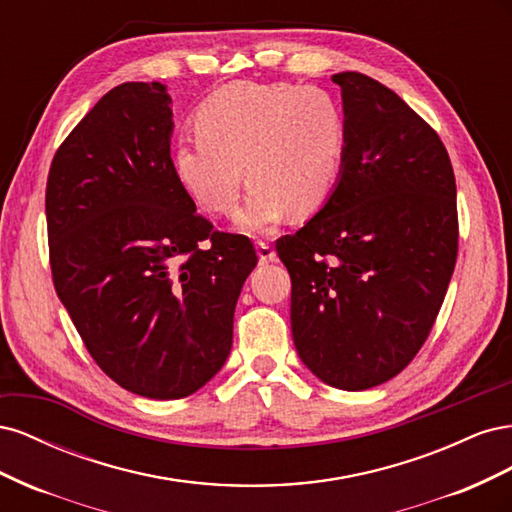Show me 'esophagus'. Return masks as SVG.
Segmentation results:
<instances>
[{
  "label": "esophagus",
  "mask_w": 512,
  "mask_h": 512,
  "mask_svg": "<svg viewBox=\"0 0 512 512\" xmlns=\"http://www.w3.org/2000/svg\"><path fill=\"white\" fill-rule=\"evenodd\" d=\"M256 252H258V260L265 262V265H267V262H275V258H277L273 247L265 241H256Z\"/></svg>",
  "instance_id": "obj_1"
}]
</instances>
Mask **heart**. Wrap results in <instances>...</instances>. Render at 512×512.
<instances>
[{
	"label": "heart",
	"mask_w": 512,
	"mask_h": 512,
	"mask_svg": "<svg viewBox=\"0 0 512 512\" xmlns=\"http://www.w3.org/2000/svg\"><path fill=\"white\" fill-rule=\"evenodd\" d=\"M198 136L173 149V177L192 203L213 215L237 209L244 168L250 196L237 226L265 235L288 215L312 218L329 203L346 156V119L316 87L228 83L198 106Z\"/></svg>",
	"instance_id": "1"
}]
</instances>
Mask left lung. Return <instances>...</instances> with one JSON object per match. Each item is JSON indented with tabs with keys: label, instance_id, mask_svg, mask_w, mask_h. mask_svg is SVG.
<instances>
[{
	"label": "left lung",
	"instance_id": "1",
	"mask_svg": "<svg viewBox=\"0 0 512 512\" xmlns=\"http://www.w3.org/2000/svg\"><path fill=\"white\" fill-rule=\"evenodd\" d=\"M342 89L346 156L331 200L277 239L299 359L324 384L365 391L397 376L436 322L457 260L448 153L395 91L361 72Z\"/></svg>",
	"mask_w": 512,
	"mask_h": 512
}]
</instances>
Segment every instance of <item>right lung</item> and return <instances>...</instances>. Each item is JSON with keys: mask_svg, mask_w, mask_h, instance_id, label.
Instances as JSON below:
<instances>
[{"mask_svg": "<svg viewBox=\"0 0 512 512\" xmlns=\"http://www.w3.org/2000/svg\"><path fill=\"white\" fill-rule=\"evenodd\" d=\"M173 128L166 85L123 83L70 132L46 181L57 297L104 374L149 399L188 397L224 367L258 262L250 239L213 230L181 192Z\"/></svg>", "mask_w": 512, "mask_h": 512, "instance_id": "obj_1", "label": "right lung"}]
</instances>
